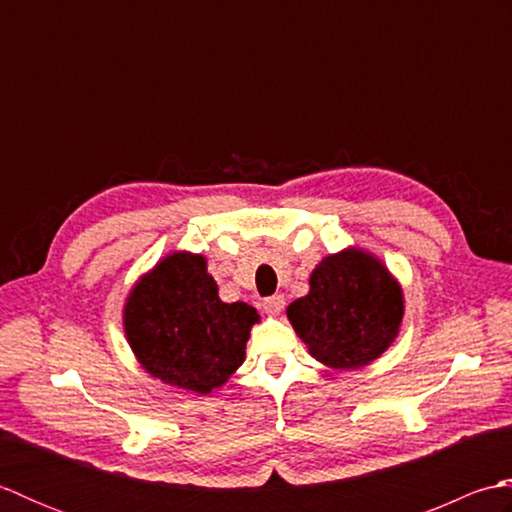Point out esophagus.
I'll use <instances>...</instances> for the list:
<instances>
[{"instance_id":"1","label":"esophagus","mask_w":512,"mask_h":512,"mask_svg":"<svg viewBox=\"0 0 512 512\" xmlns=\"http://www.w3.org/2000/svg\"><path fill=\"white\" fill-rule=\"evenodd\" d=\"M284 306H286V301H284V297H281V295H273V297L264 299V310L268 314H279L281 310H284Z\"/></svg>"}]
</instances>
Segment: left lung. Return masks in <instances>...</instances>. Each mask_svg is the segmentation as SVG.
Segmentation results:
<instances>
[{
  "label": "left lung",
  "instance_id": "left-lung-1",
  "mask_svg": "<svg viewBox=\"0 0 512 512\" xmlns=\"http://www.w3.org/2000/svg\"><path fill=\"white\" fill-rule=\"evenodd\" d=\"M286 314L319 363L358 369L396 341L405 299L378 257L345 248L321 259L310 275V292L292 301Z\"/></svg>",
  "mask_w": 512,
  "mask_h": 512
}]
</instances>
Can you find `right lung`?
<instances>
[{
    "mask_svg": "<svg viewBox=\"0 0 512 512\" xmlns=\"http://www.w3.org/2000/svg\"><path fill=\"white\" fill-rule=\"evenodd\" d=\"M257 321L248 303L220 299L206 259L187 250L140 277L123 310L125 336L145 372L193 394H211L233 376Z\"/></svg>",
    "mask_w": 512,
    "mask_h": 512,
    "instance_id": "add662e5",
    "label": "right lung"
}]
</instances>
